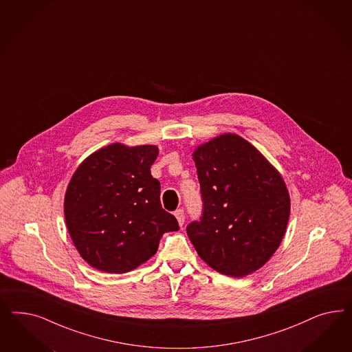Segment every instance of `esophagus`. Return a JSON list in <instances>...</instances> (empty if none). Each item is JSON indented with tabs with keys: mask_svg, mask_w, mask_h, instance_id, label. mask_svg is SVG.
Segmentation results:
<instances>
[{
	"mask_svg": "<svg viewBox=\"0 0 352 352\" xmlns=\"http://www.w3.org/2000/svg\"><path fill=\"white\" fill-rule=\"evenodd\" d=\"M175 218H177V221H178V223L179 226H183L184 224V219H186V217H184V212H183V209H178V210H175Z\"/></svg>",
	"mask_w": 352,
	"mask_h": 352,
	"instance_id": "1",
	"label": "esophagus"
}]
</instances>
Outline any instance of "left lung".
<instances>
[{
    "label": "left lung",
    "mask_w": 352,
    "mask_h": 352,
    "mask_svg": "<svg viewBox=\"0 0 352 352\" xmlns=\"http://www.w3.org/2000/svg\"><path fill=\"white\" fill-rule=\"evenodd\" d=\"M203 197L200 221L187 234L205 263L243 277L274 256L288 226L285 182L248 140L222 134L192 153Z\"/></svg>",
    "instance_id": "1"
}]
</instances>
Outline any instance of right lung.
Returning a JSON list of instances; mask_svg holds the SVG:
<instances>
[{
  "instance_id": "right-lung-1",
  "label": "right lung",
  "mask_w": 352,
  "mask_h": 352,
  "mask_svg": "<svg viewBox=\"0 0 352 352\" xmlns=\"http://www.w3.org/2000/svg\"><path fill=\"white\" fill-rule=\"evenodd\" d=\"M159 148L113 143L80 164L64 196V217L77 252L90 266L125 274L155 256L165 232L178 231L151 175Z\"/></svg>"
}]
</instances>
